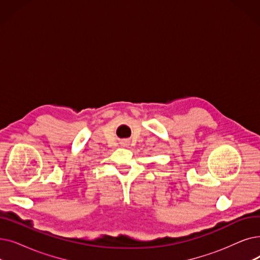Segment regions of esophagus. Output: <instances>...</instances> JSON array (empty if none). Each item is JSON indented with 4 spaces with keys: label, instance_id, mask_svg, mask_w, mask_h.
<instances>
[{
    "label": "esophagus",
    "instance_id": "34e87169",
    "mask_svg": "<svg viewBox=\"0 0 260 260\" xmlns=\"http://www.w3.org/2000/svg\"><path fill=\"white\" fill-rule=\"evenodd\" d=\"M121 144H122L123 146H127V145H128V142H127V141H122Z\"/></svg>",
    "mask_w": 260,
    "mask_h": 260
}]
</instances>
